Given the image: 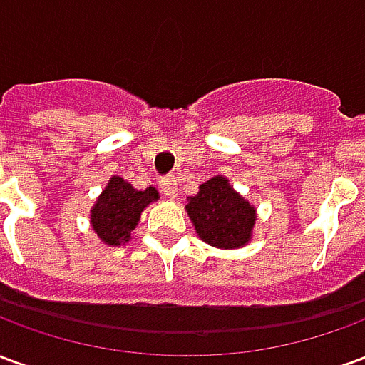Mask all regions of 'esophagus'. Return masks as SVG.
Returning a JSON list of instances; mask_svg holds the SVG:
<instances>
[{
	"mask_svg": "<svg viewBox=\"0 0 365 365\" xmlns=\"http://www.w3.org/2000/svg\"><path fill=\"white\" fill-rule=\"evenodd\" d=\"M160 190L162 193L170 199L178 197V182H175L174 175H166V178H162L160 180Z\"/></svg>",
	"mask_w": 365,
	"mask_h": 365,
	"instance_id": "1",
	"label": "esophagus"
}]
</instances>
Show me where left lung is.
<instances>
[{
    "instance_id": "8db88e82",
    "label": "left lung",
    "mask_w": 365,
    "mask_h": 365,
    "mask_svg": "<svg viewBox=\"0 0 365 365\" xmlns=\"http://www.w3.org/2000/svg\"><path fill=\"white\" fill-rule=\"evenodd\" d=\"M185 211L197 237L207 245L230 250L248 245L252 238L256 209L222 175L201 183L197 195L187 197Z\"/></svg>"
}]
</instances>
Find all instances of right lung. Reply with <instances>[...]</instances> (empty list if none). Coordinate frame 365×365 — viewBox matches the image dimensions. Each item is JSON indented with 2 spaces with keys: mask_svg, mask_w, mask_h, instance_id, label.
Here are the masks:
<instances>
[{
  "mask_svg": "<svg viewBox=\"0 0 365 365\" xmlns=\"http://www.w3.org/2000/svg\"><path fill=\"white\" fill-rule=\"evenodd\" d=\"M158 191L154 187L138 191L123 178L113 175L97 197L96 205L91 207V227L107 246L125 245L140 221L144 207L158 201Z\"/></svg>",
  "mask_w": 365,
  "mask_h": 365,
  "instance_id": "obj_1",
  "label": "right lung"
}]
</instances>
